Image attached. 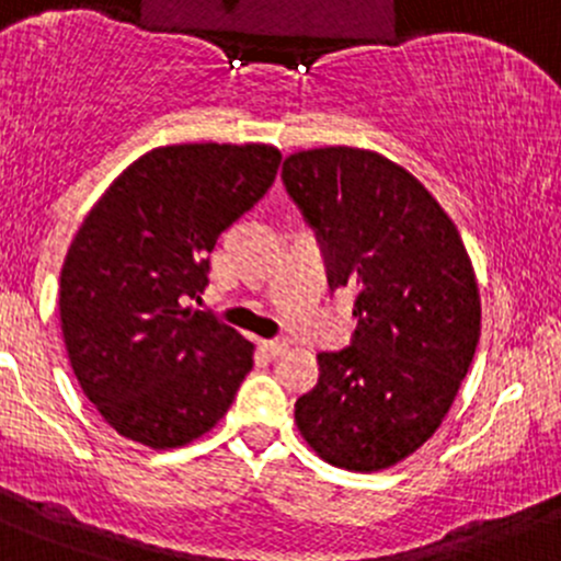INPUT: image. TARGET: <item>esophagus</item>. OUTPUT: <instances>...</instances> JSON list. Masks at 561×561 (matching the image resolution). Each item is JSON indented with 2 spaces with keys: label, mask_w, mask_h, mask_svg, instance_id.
<instances>
[{
  "label": "esophagus",
  "mask_w": 561,
  "mask_h": 561,
  "mask_svg": "<svg viewBox=\"0 0 561 561\" xmlns=\"http://www.w3.org/2000/svg\"><path fill=\"white\" fill-rule=\"evenodd\" d=\"M259 345H262L264 354H270V356H280V354H286V351H288V343H286V340H280V337L262 340Z\"/></svg>",
  "instance_id": "1"
}]
</instances>
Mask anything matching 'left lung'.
<instances>
[{
	"mask_svg": "<svg viewBox=\"0 0 561 561\" xmlns=\"http://www.w3.org/2000/svg\"><path fill=\"white\" fill-rule=\"evenodd\" d=\"M280 175L359 321L348 348L319 354V383L294 405L299 435L329 465L386 470L435 435L472 365L476 270L448 213L386 156L313 148Z\"/></svg>",
	"mask_w": 561,
	"mask_h": 561,
	"instance_id": "left-lung-1",
	"label": "left lung"
}]
</instances>
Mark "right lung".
Listing matches in <instances>:
<instances>
[{
    "label": "right lung",
    "instance_id": "1",
    "mask_svg": "<svg viewBox=\"0 0 561 561\" xmlns=\"http://www.w3.org/2000/svg\"><path fill=\"white\" fill-rule=\"evenodd\" d=\"M273 146L153 148L100 196L69 245L61 332L83 394L118 435L178 448L224 419L253 343L199 299L210 251L278 175Z\"/></svg>",
    "mask_w": 561,
    "mask_h": 561
}]
</instances>
